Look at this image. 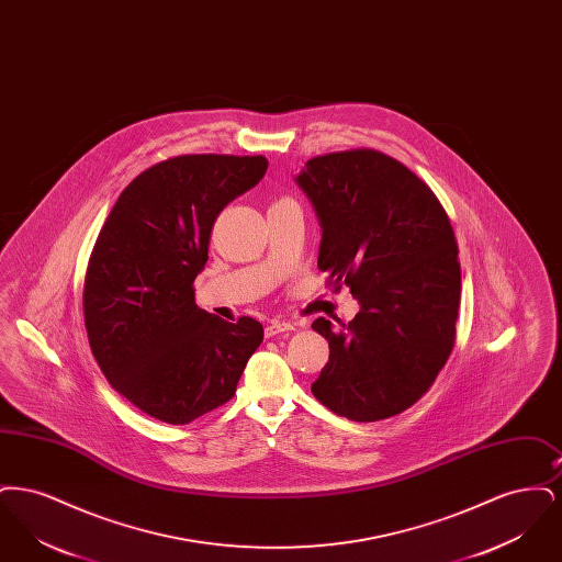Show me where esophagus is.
Here are the masks:
<instances>
[{
	"instance_id": "34e87169",
	"label": "esophagus",
	"mask_w": 562,
	"mask_h": 562,
	"mask_svg": "<svg viewBox=\"0 0 562 562\" xmlns=\"http://www.w3.org/2000/svg\"><path fill=\"white\" fill-rule=\"evenodd\" d=\"M289 330H294L293 322L271 321L268 324V328H266V335H268V337H273V335H280V333H289Z\"/></svg>"
}]
</instances>
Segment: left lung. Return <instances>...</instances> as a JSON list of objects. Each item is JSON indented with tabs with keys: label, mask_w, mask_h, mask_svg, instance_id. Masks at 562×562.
Listing matches in <instances>:
<instances>
[{
	"label": "left lung",
	"mask_w": 562,
	"mask_h": 562,
	"mask_svg": "<svg viewBox=\"0 0 562 562\" xmlns=\"http://www.w3.org/2000/svg\"><path fill=\"white\" fill-rule=\"evenodd\" d=\"M322 227L318 269L360 303L353 321L312 324L328 362L312 392L351 422H379L429 390L454 346L459 248L434 191L374 149L318 156L296 177Z\"/></svg>",
	"instance_id": "8db88e82"
}]
</instances>
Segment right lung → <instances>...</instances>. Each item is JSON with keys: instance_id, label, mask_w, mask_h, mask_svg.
Returning <instances> with one entry per match:
<instances>
[{"instance_id": "right-lung-1", "label": "right lung", "mask_w": 562, "mask_h": 562, "mask_svg": "<svg viewBox=\"0 0 562 562\" xmlns=\"http://www.w3.org/2000/svg\"><path fill=\"white\" fill-rule=\"evenodd\" d=\"M268 170L263 156H177L140 172L113 204L83 282L90 349L111 387L164 424L225 404L263 341L261 322L195 305L214 218Z\"/></svg>"}]
</instances>
